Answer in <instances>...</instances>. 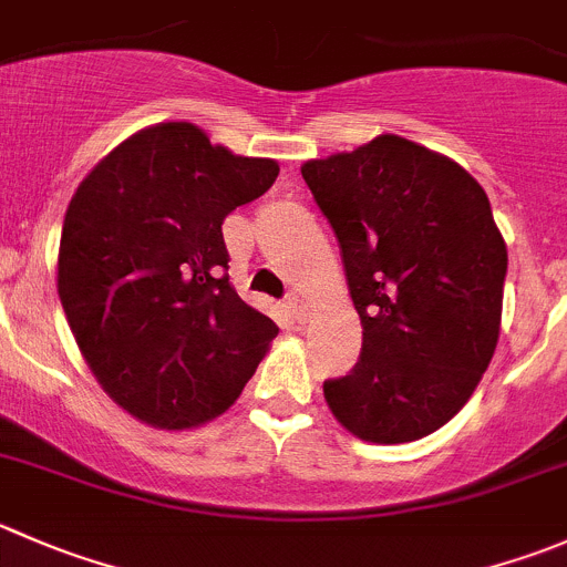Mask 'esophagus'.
<instances>
[{
    "instance_id": "esophagus-1",
    "label": "esophagus",
    "mask_w": 567,
    "mask_h": 567,
    "mask_svg": "<svg viewBox=\"0 0 567 567\" xmlns=\"http://www.w3.org/2000/svg\"><path fill=\"white\" fill-rule=\"evenodd\" d=\"M285 305H288V312H290V316H293V321H299V323L307 321V305L299 299V296L288 293Z\"/></svg>"
}]
</instances>
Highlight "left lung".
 <instances>
[{"label": "left lung", "instance_id": "left-lung-1", "mask_svg": "<svg viewBox=\"0 0 567 567\" xmlns=\"http://www.w3.org/2000/svg\"><path fill=\"white\" fill-rule=\"evenodd\" d=\"M340 246L360 360L327 379L346 430L410 443L452 421L491 365L507 246L482 185L399 135L301 166Z\"/></svg>", "mask_w": 567, "mask_h": 567}]
</instances>
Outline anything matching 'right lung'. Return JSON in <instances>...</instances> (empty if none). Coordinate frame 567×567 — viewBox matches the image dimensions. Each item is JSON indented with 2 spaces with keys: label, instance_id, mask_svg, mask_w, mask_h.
<instances>
[{
  "label": "right lung",
  "instance_id": "right-lung-1",
  "mask_svg": "<svg viewBox=\"0 0 567 567\" xmlns=\"http://www.w3.org/2000/svg\"><path fill=\"white\" fill-rule=\"evenodd\" d=\"M277 174L168 121L115 146L76 188L58 293L99 384L141 421L188 430L221 415L277 338L229 285L221 233Z\"/></svg>",
  "mask_w": 567,
  "mask_h": 567
}]
</instances>
